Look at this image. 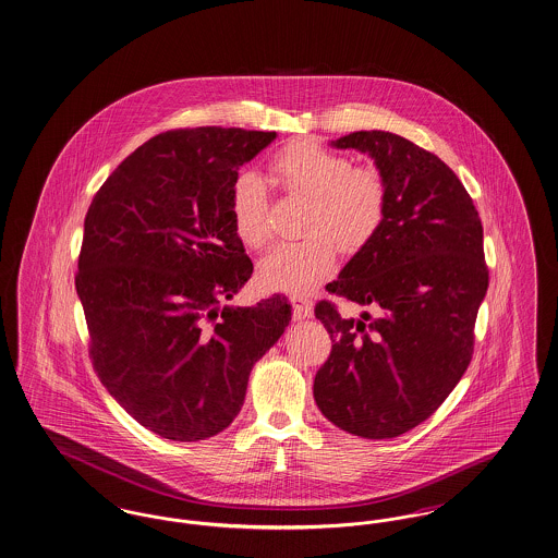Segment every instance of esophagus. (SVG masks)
I'll list each match as a JSON object with an SVG mask.
<instances>
[{
	"label": "esophagus",
	"mask_w": 558,
	"mask_h": 558,
	"mask_svg": "<svg viewBox=\"0 0 558 558\" xmlns=\"http://www.w3.org/2000/svg\"><path fill=\"white\" fill-rule=\"evenodd\" d=\"M290 305H292V315L294 319H305L312 317L313 305L307 296H290Z\"/></svg>",
	"instance_id": "esophagus-1"
}]
</instances>
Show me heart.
I'll return each instance as SVG.
<instances>
[{"instance_id":"b5f03b06","label":"heart","mask_w":558,"mask_h":558,"mask_svg":"<svg viewBox=\"0 0 558 558\" xmlns=\"http://www.w3.org/2000/svg\"><path fill=\"white\" fill-rule=\"evenodd\" d=\"M268 180L292 197L310 201L299 243L276 246L259 278L269 290L305 294L335 269L336 251L355 255L369 245L386 220L388 184L376 166H353L342 154L313 141H292L268 161ZM268 191L255 174H241L230 189L228 211L236 236L248 248L269 241Z\"/></svg>"}]
</instances>
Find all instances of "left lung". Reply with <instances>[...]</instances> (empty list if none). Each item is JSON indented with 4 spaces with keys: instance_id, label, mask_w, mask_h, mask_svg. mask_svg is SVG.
<instances>
[{
    "instance_id": "left-lung-1",
    "label": "left lung",
    "mask_w": 558,
    "mask_h": 558,
    "mask_svg": "<svg viewBox=\"0 0 558 558\" xmlns=\"http://www.w3.org/2000/svg\"><path fill=\"white\" fill-rule=\"evenodd\" d=\"M335 147L374 157L388 211L376 239L326 287L372 312L347 319L332 301L315 305L332 351L313 397L340 429L395 438L425 422L468 372L490 278L484 228L463 182L409 138L359 131Z\"/></svg>"
}]
</instances>
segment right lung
Listing matches in <instances>:
<instances>
[{"label":"right lung","mask_w":558,"mask_h":558,"mask_svg":"<svg viewBox=\"0 0 558 558\" xmlns=\"http://www.w3.org/2000/svg\"><path fill=\"white\" fill-rule=\"evenodd\" d=\"M276 133L177 129L126 157L90 201L74 278L93 369L157 436L197 442L239 415L289 301L220 307L253 274L228 199Z\"/></svg>","instance_id":"obj_1"}]
</instances>
